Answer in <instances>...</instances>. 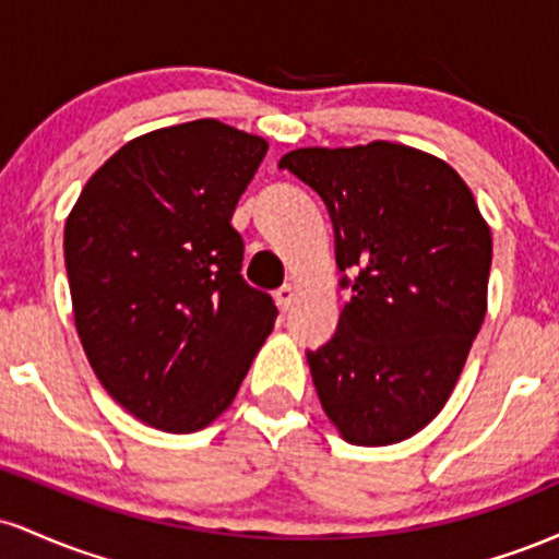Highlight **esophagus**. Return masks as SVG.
I'll return each instance as SVG.
<instances>
[{
	"label": "esophagus",
	"mask_w": 559,
	"mask_h": 559,
	"mask_svg": "<svg viewBox=\"0 0 559 559\" xmlns=\"http://www.w3.org/2000/svg\"><path fill=\"white\" fill-rule=\"evenodd\" d=\"M294 299H297V288H294L292 284L281 286L278 292H275V301H278L281 312H288V307L294 305Z\"/></svg>",
	"instance_id": "esophagus-1"
}]
</instances>
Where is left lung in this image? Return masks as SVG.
<instances>
[{
	"instance_id": "obj_1",
	"label": "left lung",
	"mask_w": 559,
	"mask_h": 559,
	"mask_svg": "<svg viewBox=\"0 0 559 559\" xmlns=\"http://www.w3.org/2000/svg\"><path fill=\"white\" fill-rule=\"evenodd\" d=\"M329 207L349 301L307 352L349 444L409 439L441 413L486 316L491 230L463 178L413 146H307L281 157Z\"/></svg>"
}]
</instances>
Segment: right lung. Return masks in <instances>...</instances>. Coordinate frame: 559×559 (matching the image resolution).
<instances>
[{
    "mask_svg": "<svg viewBox=\"0 0 559 559\" xmlns=\"http://www.w3.org/2000/svg\"><path fill=\"white\" fill-rule=\"evenodd\" d=\"M267 141L204 118L128 141L66 223L75 329L107 394L168 433L234 402L267 333L271 294L241 275L230 226Z\"/></svg>",
    "mask_w": 559,
    "mask_h": 559,
    "instance_id": "right-lung-1",
    "label": "right lung"
}]
</instances>
